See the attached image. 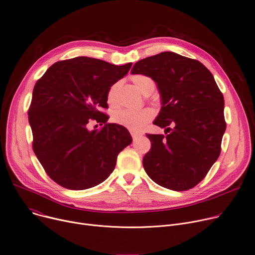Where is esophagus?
<instances>
[{"label":"esophagus","mask_w":255,"mask_h":255,"mask_svg":"<svg viewBox=\"0 0 255 255\" xmlns=\"http://www.w3.org/2000/svg\"><path fill=\"white\" fill-rule=\"evenodd\" d=\"M131 135H132L133 140H135V139H137L138 137L140 136V133H138V132H134V131H131Z\"/></svg>","instance_id":"34e87169"}]
</instances>
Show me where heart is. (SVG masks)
Listing matches in <instances>:
<instances>
[{
    "instance_id": "1",
    "label": "heart",
    "mask_w": 255,
    "mask_h": 255,
    "mask_svg": "<svg viewBox=\"0 0 255 255\" xmlns=\"http://www.w3.org/2000/svg\"><path fill=\"white\" fill-rule=\"evenodd\" d=\"M132 81L142 94L146 91L149 84H153V81L144 75H135L132 77ZM116 90H117V84L113 85L108 92V102L110 104L115 103ZM153 117V112L151 109L144 108L139 110H131V109H122L116 111L113 120L131 131H140Z\"/></svg>"
}]
</instances>
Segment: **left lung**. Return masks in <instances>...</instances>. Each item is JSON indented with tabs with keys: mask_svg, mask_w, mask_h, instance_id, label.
<instances>
[{
	"mask_svg": "<svg viewBox=\"0 0 255 255\" xmlns=\"http://www.w3.org/2000/svg\"><path fill=\"white\" fill-rule=\"evenodd\" d=\"M131 74L150 77L160 96L153 124L165 128V135H146L151 142L142 160L146 174L174 191L193 188L218 159L226 130L224 97L213 74L173 52L138 61Z\"/></svg>",
	"mask_w": 255,
	"mask_h": 255,
	"instance_id": "left-lung-1",
	"label": "left lung"
}]
</instances>
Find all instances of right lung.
I'll return each mask as SVG.
<instances>
[{
  "label": "right lung",
  "instance_id": "obj_1",
  "mask_svg": "<svg viewBox=\"0 0 255 255\" xmlns=\"http://www.w3.org/2000/svg\"><path fill=\"white\" fill-rule=\"evenodd\" d=\"M132 66L76 57L52 65L35 83L28 121L33 151L44 171L61 186L83 190L113 173L117 156L132 142L129 131L107 123L108 92ZM96 120L100 130L88 129Z\"/></svg>",
  "mask_w": 255,
  "mask_h": 255
}]
</instances>
